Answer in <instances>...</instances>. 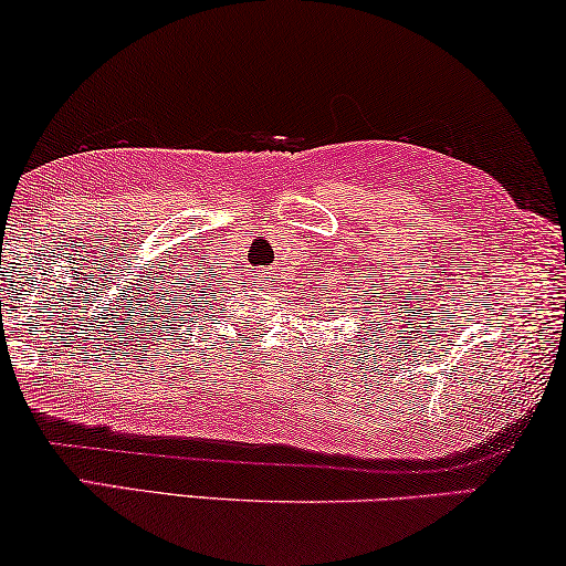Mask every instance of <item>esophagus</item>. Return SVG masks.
<instances>
[{"label": "esophagus", "mask_w": 566, "mask_h": 566, "mask_svg": "<svg viewBox=\"0 0 566 566\" xmlns=\"http://www.w3.org/2000/svg\"><path fill=\"white\" fill-rule=\"evenodd\" d=\"M270 277H273V273H270V270H258V273H254V283L260 285V289H268V283H270Z\"/></svg>", "instance_id": "1"}]
</instances>
